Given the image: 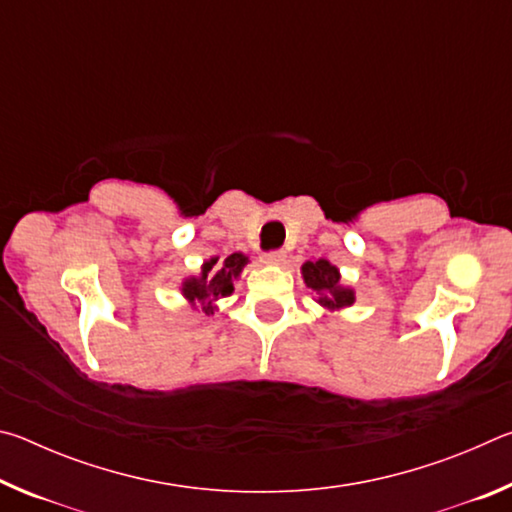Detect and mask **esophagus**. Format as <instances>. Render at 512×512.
Segmentation results:
<instances>
[{"label": "esophagus", "instance_id": "34e87169", "mask_svg": "<svg viewBox=\"0 0 512 512\" xmlns=\"http://www.w3.org/2000/svg\"><path fill=\"white\" fill-rule=\"evenodd\" d=\"M264 262L266 264H282L284 259H287V253H284V250H271V253H264Z\"/></svg>", "mask_w": 512, "mask_h": 512}]
</instances>
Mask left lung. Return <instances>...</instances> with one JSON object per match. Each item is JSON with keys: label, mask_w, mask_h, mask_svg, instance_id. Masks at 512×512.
Returning a JSON list of instances; mask_svg holds the SVG:
<instances>
[{"label": "left lung", "mask_w": 512, "mask_h": 512, "mask_svg": "<svg viewBox=\"0 0 512 512\" xmlns=\"http://www.w3.org/2000/svg\"><path fill=\"white\" fill-rule=\"evenodd\" d=\"M302 280L307 289L316 291V302L325 311H341L354 305V289L341 282V271L327 259L302 264Z\"/></svg>", "instance_id": "obj_1"}]
</instances>
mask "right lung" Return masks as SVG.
<instances>
[{
	"instance_id": "add662e5",
	"label": "right lung",
	"mask_w": 512,
	"mask_h": 512,
	"mask_svg": "<svg viewBox=\"0 0 512 512\" xmlns=\"http://www.w3.org/2000/svg\"><path fill=\"white\" fill-rule=\"evenodd\" d=\"M250 259L244 253H232L219 264V257H212L203 262L201 273L189 275L180 284V293L192 305V309L203 311L205 316L214 314L216 302L228 298L235 291V280H239L244 266Z\"/></svg>"
}]
</instances>
